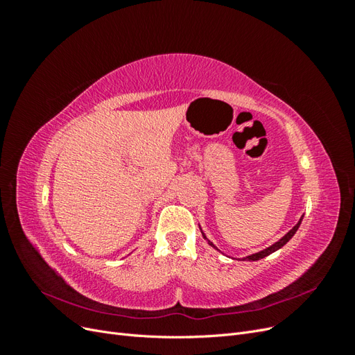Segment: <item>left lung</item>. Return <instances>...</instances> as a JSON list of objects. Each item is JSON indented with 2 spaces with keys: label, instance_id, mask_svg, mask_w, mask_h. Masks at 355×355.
<instances>
[{
  "label": "left lung",
  "instance_id": "1",
  "mask_svg": "<svg viewBox=\"0 0 355 355\" xmlns=\"http://www.w3.org/2000/svg\"><path fill=\"white\" fill-rule=\"evenodd\" d=\"M304 218V216H302ZM302 218H300V220L295 225V227L290 230L284 237L280 240V241H277L275 244H272L271 247H268V249H265V250H262V252H259V253H254V254H252V256H247V257H243V261H259V259H262V257H265V256H268V254H271V253H274L275 250H278V249H282V247L293 237L295 235V232L297 231V228H299V225H300V222H302ZM209 244L210 245H213L210 241H209ZM214 247V245H213ZM214 249H216V247H214Z\"/></svg>",
  "mask_w": 355,
  "mask_h": 355
}]
</instances>
